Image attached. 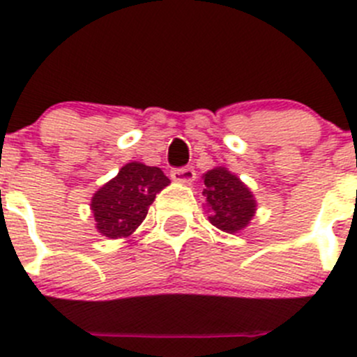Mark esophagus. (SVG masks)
<instances>
[{"instance_id": "obj_1", "label": "esophagus", "mask_w": 357, "mask_h": 357, "mask_svg": "<svg viewBox=\"0 0 357 357\" xmlns=\"http://www.w3.org/2000/svg\"><path fill=\"white\" fill-rule=\"evenodd\" d=\"M172 178L176 182H184V184H191L196 178V172L191 166H182V168L172 169Z\"/></svg>"}]
</instances>
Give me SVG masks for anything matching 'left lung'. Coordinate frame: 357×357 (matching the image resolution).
<instances>
[{
    "instance_id": "8db88e82",
    "label": "left lung",
    "mask_w": 357,
    "mask_h": 357,
    "mask_svg": "<svg viewBox=\"0 0 357 357\" xmlns=\"http://www.w3.org/2000/svg\"><path fill=\"white\" fill-rule=\"evenodd\" d=\"M203 196L210 210V222L226 233H236L252 219L256 202L238 176L224 168L210 169L203 175Z\"/></svg>"
}]
</instances>
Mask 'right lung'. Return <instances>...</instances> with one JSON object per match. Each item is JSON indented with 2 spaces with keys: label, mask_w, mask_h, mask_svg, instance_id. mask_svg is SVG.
Masks as SVG:
<instances>
[{
  "label": "right lung",
  "mask_w": 357,
  "mask_h": 357,
  "mask_svg": "<svg viewBox=\"0 0 357 357\" xmlns=\"http://www.w3.org/2000/svg\"><path fill=\"white\" fill-rule=\"evenodd\" d=\"M169 178L155 166L128 162L91 202L96 227L108 238H122L144 222L155 195Z\"/></svg>",
  "instance_id": "1"
}]
</instances>
